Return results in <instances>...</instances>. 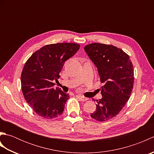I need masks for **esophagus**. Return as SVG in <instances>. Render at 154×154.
Returning a JSON list of instances; mask_svg holds the SVG:
<instances>
[{"instance_id": "1", "label": "esophagus", "mask_w": 154, "mask_h": 154, "mask_svg": "<svg viewBox=\"0 0 154 154\" xmlns=\"http://www.w3.org/2000/svg\"><path fill=\"white\" fill-rule=\"evenodd\" d=\"M78 98H79V100L81 101H87L88 100V98L84 97L83 96H78Z\"/></svg>"}]
</instances>
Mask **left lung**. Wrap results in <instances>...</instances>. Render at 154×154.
Returning a JSON list of instances; mask_svg holds the SVG:
<instances>
[{
    "mask_svg": "<svg viewBox=\"0 0 154 154\" xmlns=\"http://www.w3.org/2000/svg\"><path fill=\"white\" fill-rule=\"evenodd\" d=\"M90 60L97 67L102 98L91 116L100 122L116 116L129 100L134 85V69L129 55L112 45L93 43L85 46ZM95 101V100H94Z\"/></svg>",
    "mask_w": 154,
    "mask_h": 154,
    "instance_id": "obj_1",
    "label": "left lung"
}]
</instances>
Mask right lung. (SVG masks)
<instances>
[{
  "label": "right lung",
  "instance_id": "1",
  "mask_svg": "<svg viewBox=\"0 0 154 154\" xmlns=\"http://www.w3.org/2000/svg\"><path fill=\"white\" fill-rule=\"evenodd\" d=\"M80 47L75 43H58L42 47L26 62L21 74V86L25 100L38 115L51 119L63 113L69 94L59 87L54 81L65 61L77 53Z\"/></svg>",
  "mask_w": 154,
  "mask_h": 154
}]
</instances>
